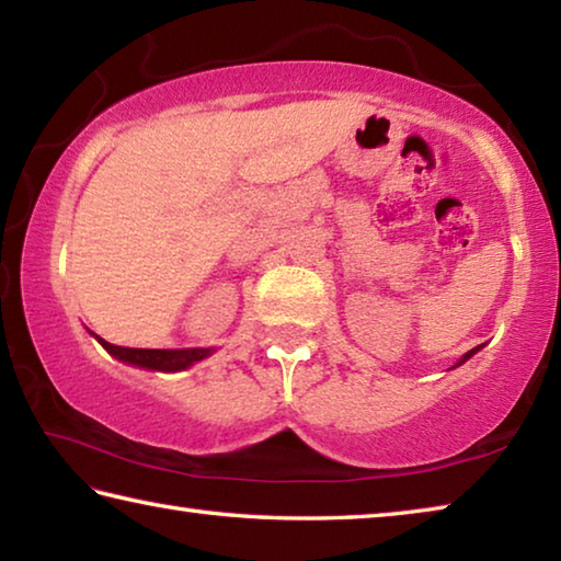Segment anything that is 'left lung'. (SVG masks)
I'll use <instances>...</instances> for the list:
<instances>
[{
	"mask_svg": "<svg viewBox=\"0 0 561 561\" xmlns=\"http://www.w3.org/2000/svg\"><path fill=\"white\" fill-rule=\"evenodd\" d=\"M478 351H480V346H474V348H470V351H468V354H465V356H462V358H460V360H458V364H455V366H460V364H465V360H468V358H470L472 354H478Z\"/></svg>",
	"mask_w": 561,
	"mask_h": 561,
	"instance_id": "1",
	"label": "left lung"
}]
</instances>
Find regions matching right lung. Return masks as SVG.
<instances>
[{
	"label": "right lung",
	"mask_w": 561,
	"mask_h": 561,
	"mask_svg": "<svg viewBox=\"0 0 561 561\" xmlns=\"http://www.w3.org/2000/svg\"><path fill=\"white\" fill-rule=\"evenodd\" d=\"M96 339L111 356H116L123 364L150 368V371H183V368L193 366L197 360L213 354V348H128L108 344V341H103L101 336Z\"/></svg>",
	"instance_id": "right-lung-1"
}]
</instances>
